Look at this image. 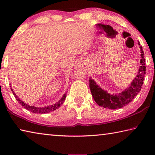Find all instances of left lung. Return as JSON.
Segmentation results:
<instances>
[{"instance_id":"8db88e82","label":"left lung","mask_w":155,"mask_h":155,"mask_svg":"<svg viewBox=\"0 0 155 155\" xmlns=\"http://www.w3.org/2000/svg\"><path fill=\"white\" fill-rule=\"evenodd\" d=\"M139 45L140 44H139ZM140 48L141 49V59L140 60L141 66L139 69L138 74L131 83L129 87L126 89L122 93L115 94V95L114 94L111 95L107 91L102 90L93 79L90 78V87L91 94H92L94 101L99 106L109 109H120L130 103L132 100L140 92L146 74L145 59L143 57L142 46H140Z\"/></svg>"}]
</instances>
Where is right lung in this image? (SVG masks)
<instances>
[{
    "label": "right lung",
    "instance_id": "obj_1",
    "mask_svg": "<svg viewBox=\"0 0 155 155\" xmlns=\"http://www.w3.org/2000/svg\"><path fill=\"white\" fill-rule=\"evenodd\" d=\"M12 90L13 91L12 89ZM13 94H14V95L15 96V98H16L17 101H18V103H19L22 107H24L26 109H27V110H28V111H30L33 113H35V114H46V113H49L51 111H54V110H56L57 109H58L60 107V105H61L63 103H64L65 97H66L65 94H64V95L63 96L62 98L60 100L58 103H55L54 104H53V105H51V106H48V107H35L33 106L28 105V104L25 103L24 102L21 101L18 98V96L15 95V94L14 92V91H13Z\"/></svg>",
    "mask_w": 155,
    "mask_h": 155
}]
</instances>
